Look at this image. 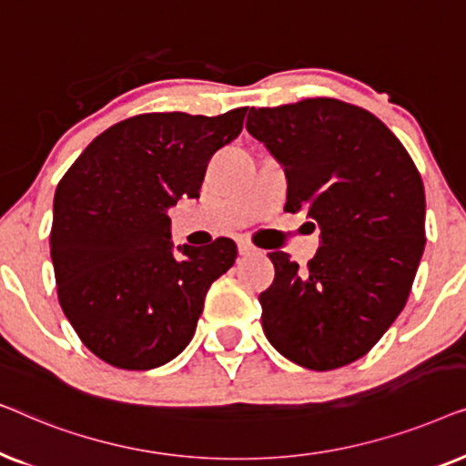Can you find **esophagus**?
Segmentation results:
<instances>
[{
  "mask_svg": "<svg viewBox=\"0 0 466 466\" xmlns=\"http://www.w3.org/2000/svg\"><path fill=\"white\" fill-rule=\"evenodd\" d=\"M238 250H239L241 257H252V254H260L258 248L254 246L252 241H248V239H244V238H241V239L238 241Z\"/></svg>",
  "mask_w": 466,
  "mask_h": 466,
  "instance_id": "34e87169",
  "label": "esophagus"
}]
</instances>
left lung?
<instances>
[{
	"label": "left lung",
	"instance_id": "obj_1",
	"mask_svg": "<svg viewBox=\"0 0 466 466\" xmlns=\"http://www.w3.org/2000/svg\"><path fill=\"white\" fill-rule=\"evenodd\" d=\"M289 180L286 209L320 227L299 269L271 252L263 330L279 354L314 371L365 356L397 320L424 252V184L397 136L362 107L316 97L248 114Z\"/></svg>",
	"mask_w": 466,
	"mask_h": 466
}]
</instances>
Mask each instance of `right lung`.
<instances>
[{
    "instance_id": "obj_1",
    "label": "right lung",
    "mask_w": 466,
    "mask_h": 466,
    "mask_svg": "<svg viewBox=\"0 0 466 466\" xmlns=\"http://www.w3.org/2000/svg\"><path fill=\"white\" fill-rule=\"evenodd\" d=\"M246 112L120 120L56 187L50 258L59 303L107 365L146 371L176 359L193 339L209 286L233 267L238 246L227 238L174 254L167 209L199 197L209 158L239 136Z\"/></svg>"
}]
</instances>
